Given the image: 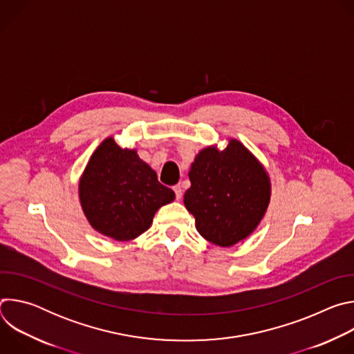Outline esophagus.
Instances as JSON below:
<instances>
[{
    "mask_svg": "<svg viewBox=\"0 0 354 354\" xmlns=\"http://www.w3.org/2000/svg\"><path fill=\"white\" fill-rule=\"evenodd\" d=\"M174 192H175V194H176V198L179 200V198L182 197V192H183L182 187H180V185H175V186H174Z\"/></svg>",
    "mask_w": 354,
    "mask_h": 354,
    "instance_id": "obj_1",
    "label": "esophagus"
}]
</instances>
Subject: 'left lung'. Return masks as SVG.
<instances>
[{"label": "left lung", "mask_w": 354, "mask_h": 354, "mask_svg": "<svg viewBox=\"0 0 354 354\" xmlns=\"http://www.w3.org/2000/svg\"><path fill=\"white\" fill-rule=\"evenodd\" d=\"M183 203L198 234L228 248L248 238L261 224L270 203L272 183L259 160L236 138L224 149L203 148L189 171Z\"/></svg>", "instance_id": "left-lung-1"}]
</instances>
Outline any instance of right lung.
<instances>
[{
    "label": "right lung",
    "instance_id": "add662e5",
    "mask_svg": "<svg viewBox=\"0 0 354 354\" xmlns=\"http://www.w3.org/2000/svg\"><path fill=\"white\" fill-rule=\"evenodd\" d=\"M78 196L91 227L115 241L145 232L158 209L175 198L137 151L122 148L113 137L93 151L80 178Z\"/></svg>",
    "mask_w": 354,
    "mask_h": 354
}]
</instances>
